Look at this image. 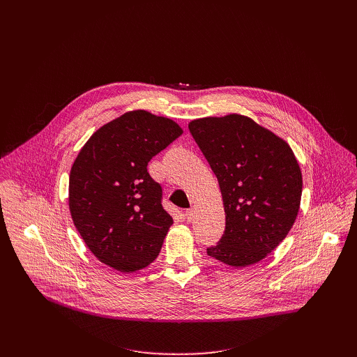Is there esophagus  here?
<instances>
[{"label": "esophagus", "instance_id": "esophagus-1", "mask_svg": "<svg viewBox=\"0 0 357 357\" xmlns=\"http://www.w3.org/2000/svg\"><path fill=\"white\" fill-rule=\"evenodd\" d=\"M185 216H186V219H188V222H192L193 219H195V209L193 208H190V209H188L186 212H185Z\"/></svg>", "mask_w": 357, "mask_h": 357}]
</instances>
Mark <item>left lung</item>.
<instances>
[{
	"label": "left lung",
	"instance_id": "obj_1",
	"mask_svg": "<svg viewBox=\"0 0 357 357\" xmlns=\"http://www.w3.org/2000/svg\"><path fill=\"white\" fill-rule=\"evenodd\" d=\"M189 131L219 181L226 213L225 233L208 256L233 267L261 261L299 211L302 175L292 149L238 114L195 120Z\"/></svg>",
	"mask_w": 357,
	"mask_h": 357
}]
</instances>
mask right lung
Segmentation results:
<instances>
[{
  "label": "right lung",
  "instance_id": "1",
  "mask_svg": "<svg viewBox=\"0 0 357 357\" xmlns=\"http://www.w3.org/2000/svg\"><path fill=\"white\" fill-rule=\"evenodd\" d=\"M182 134L169 119L137 110L97 130L69 178L73 223L90 251L121 273L154 261L174 223L146 165Z\"/></svg>",
  "mask_w": 357,
  "mask_h": 357
}]
</instances>
